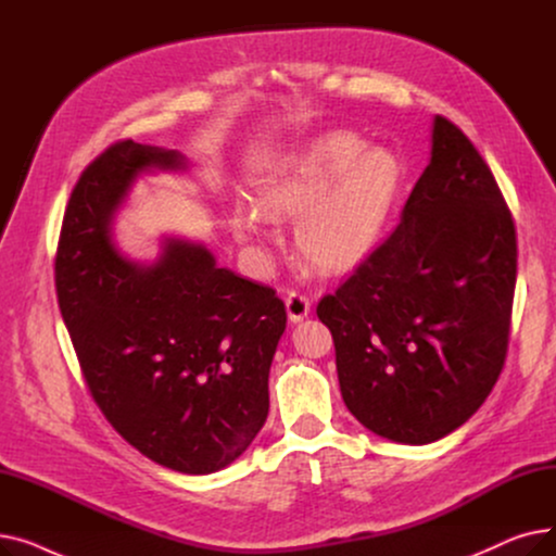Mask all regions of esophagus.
Instances as JSON below:
<instances>
[{"label":"esophagus","instance_id":"obj_1","mask_svg":"<svg viewBox=\"0 0 556 556\" xmlns=\"http://www.w3.org/2000/svg\"><path fill=\"white\" fill-rule=\"evenodd\" d=\"M286 313L290 323H302V319L311 313V302L300 293H290L286 298Z\"/></svg>","mask_w":556,"mask_h":556}]
</instances>
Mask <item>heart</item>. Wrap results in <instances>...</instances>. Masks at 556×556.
Listing matches in <instances>:
<instances>
[{"label":"heart","instance_id":"1","mask_svg":"<svg viewBox=\"0 0 556 556\" xmlns=\"http://www.w3.org/2000/svg\"><path fill=\"white\" fill-rule=\"evenodd\" d=\"M403 187V166L386 149L329 132L286 157L256 191V212L237 207L231 229L266 256V220H295V245L323 273L352 270L383 243Z\"/></svg>","mask_w":556,"mask_h":556}]
</instances>
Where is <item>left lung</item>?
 Returning <instances> with one entry per match:
<instances>
[{"mask_svg": "<svg viewBox=\"0 0 556 556\" xmlns=\"http://www.w3.org/2000/svg\"><path fill=\"white\" fill-rule=\"evenodd\" d=\"M514 288L505 198L469 137L437 114L399 227L317 304L349 413L415 446L469 421L503 371Z\"/></svg>", "mask_w": 556, "mask_h": 556, "instance_id": "obj_1", "label": "left lung"}]
</instances>
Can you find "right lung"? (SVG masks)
Here are the masks:
<instances>
[{"mask_svg": "<svg viewBox=\"0 0 556 556\" xmlns=\"http://www.w3.org/2000/svg\"><path fill=\"white\" fill-rule=\"evenodd\" d=\"M160 146L112 143L76 182L55 254V290L92 399L141 455L207 476L266 424L286 308L270 286L220 268L202 243L166 237L132 263L112 225L141 173L187 170Z\"/></svg>", "mask_w": 556, "mask_h": 556, "instance_id": "obj_1", "label": "right lung"}]
</instances>
